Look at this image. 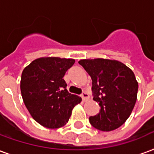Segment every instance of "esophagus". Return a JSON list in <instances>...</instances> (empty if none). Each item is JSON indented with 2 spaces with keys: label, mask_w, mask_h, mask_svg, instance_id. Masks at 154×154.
Masks as SVG:
<instances>
[{
  "label": "esophagus",
  "mask_w": 154,
  "mask_h": 154,
  "mask_svg": "<svg viewBox=\"0 0 154 154\" xmlns=\"http://www.w3.org/2000/svg\"><path fill=\"white\" fill-rule=\"evenodd\" d=\"M81 97H82V100H83L84 101H86V100H87L89 98H90L89 94L87 93L86 91H82V95H81Z\"/></svg>",
  "instance_id": "obj_1"
}]
</instances>
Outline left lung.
Instances as JSON below:
<instances>
[{
    "label": "left lung",
    "instance_id": "1",
    "mask_svg": "<svg viewBox=\"0 0 154 154\" xmlns=\"http://www.w3.org/2000/svg\"><path fill=\"white\" fill-rule=\"evenodd\" d=\"M82 65L92 80L93 100L100 112L89 117L94 128L111 131L125 122L137 100L139 85L133 71L122 63L104 58L82 59Z\"/></svg>",
    "mask_w": 154,
    "mask_h": 154
}]
</instances>
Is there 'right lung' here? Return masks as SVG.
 Here are the masks:
<instances>
[{
    "label": "right lung",
    "instance_id": "1",
    "mask_svg": "<svg viewBox=\"0 0 154 154\" xmlns=\"http://www.w3.org/2000/svg\"><path fill=\"white\" fill-rule=\"evenodd\" d=\"M74 59L40 57L22 72L20 91L24 103L35 121L48 129L65 125L82 98L69 93L63 77Z\"/></svg>",
    "mask_w": 154,
    "mask_h": 154
}]
</instances>
